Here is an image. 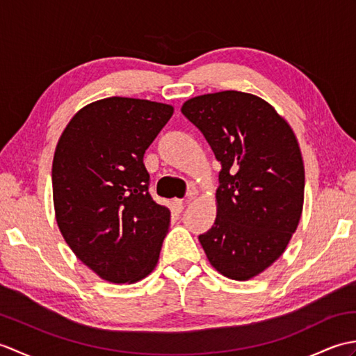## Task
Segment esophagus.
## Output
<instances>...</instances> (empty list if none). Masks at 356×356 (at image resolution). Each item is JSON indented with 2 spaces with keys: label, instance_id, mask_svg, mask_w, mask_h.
<instances>
[{
  "label": "esophagus",
  "instance_id": "obj_1",
  "mask_svg": "<svg viewBox=\"0 0 356 356\" xmlns=\"http://www.w3.org/2000/svg\"><path fill=\"white\" fill-rule=\"evenodd\" d=\"M174 208H176L177 213H182V211L185 209V202H182V200H174Z\"/></svg>",
  "mask_w": 356,
  "mask_h": 356
}]
</instances>
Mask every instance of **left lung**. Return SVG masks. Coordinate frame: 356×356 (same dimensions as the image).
I'll list each match as a JSON object with an SVG mask.
<instances>
[{
  "mask_svg": "<svg viewBox=\"0 0 356 356\" xmlns=\"http://www.w3.org/2000/svg\"><path fill=\"white\" fill-rule=\"evenodd\" d=\"M182 113L222 163L217 217L200 245L225 277L259 275L284 252L303 211L297 138L272 105L234 90L193 97Z\"/></svg>",
  "mask_w": 356,
  "mask_h": 356,
  "instance_id": "left-lung-1",
  "label": "left lung"
}]
</instances>
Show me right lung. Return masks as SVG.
<instances>
[{
  "instance_id": "add662e5",
  "label": "right lung",
  "mask_w": 356,
  "mask_h": 356,
  "mask_svg": "<svg viewBox=\"0 0 356 356\" xmlns=\"http://www.w3.org/2000/svg\"><path fill=\"white\" fill-rule=\"evenodd\" d=\"M172 107L107 97L72 118L51 166L56 222L78 259L111 283H134L154 269L170 211L151 197L145 149Z\"/></svg>"
}]
</instances>
